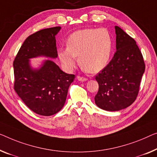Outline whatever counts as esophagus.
I'll return each mask as SVG.
<instances>
[{
    "mask_svg": "<svg viewBox=\"0 0 157 157\" xmlns=\"http://www.w3.org/2000/svg\"><path fill=\"white\" fill-rule=\"evenodd\" d=\"M77 79H78L79 81H81V82L87 80V78H84V77H81V76H77Z\"/></svg>",
    "mask_w": 157,
    "mask_h": 157,
    "instance_id": "34e87169",
    "label": "esophagus"
}]
</instances>
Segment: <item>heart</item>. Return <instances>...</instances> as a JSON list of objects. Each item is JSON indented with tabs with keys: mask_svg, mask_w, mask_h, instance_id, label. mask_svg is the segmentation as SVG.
<instances>
[{
	"mask_svg": "<svg viewBox=\"0 0 157 157\" xmlns=\"http://www.w3.org/2000/svg\"><path fill=\"white\" fill-rule=\"evenodd\" d=\"M113 37L106 29H84L70 35L67 46L58 50L63 67L72 71L78 62L89 72H97L109 63L113 51Z\"/></svg>",
	"mask_w": 157,
	"mask_h": 157,
	"instance_id": "heart-1",
	"label": "heart"
}]
</instances>
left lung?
<instances>
[{
    "instance_id": "1",
    "label": "left lung",
    "mask_w": 157,
    "mask_h": 157,
    "mask_svg": "<svg viewBox=\"0 0 157 157\" xmlns=\"http://www.w3.org/2000/svg\"><path fill=\"white\" fill-rule=\"evenodd\" d=\"M115 29L116 52L95 78L99 86L95 104L109 111L125 109L135 101L145 70L143 56L135 39L119 27Z\"/></svg>"
}]
</instances>
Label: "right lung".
I'll list each match as a JSON object with an SVG mask.
<instances>
[{"mask_svg":"<svg viewBox=\"0 0 157 157\" xmlns=\"http://www.w3.org/2000/svg\"><path fill=\"white\" fill-rule=\"evenodd\" d=\"M60 28L44 29L28 36L13 62L14 90L28 108L41 116H52L61 110L75 78L52 60H44L39 69L29 64V58L38 56L57 58L55 36Z\"/></svg>","mask_w":157,"mask_h":157,"instance_id":"1","label":"right lung"}]
</instances>
